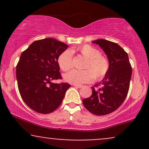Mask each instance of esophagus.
Returning <instances> with one entry per match:
<instances>
[{
    "mask_svg": "<svg viewBox=\"0 0 149 149\" xmlns=\"http://www.w3.org/2000/svg\"><path fill=\"white\" fill-rule=\"evenodd\" d=\"M73 86L76 87V88H81L82 87H83V85H75V84H73Z\"/></svg>",
    "mask_w": 149,
    "mask_h": 149,
    "instance_id": "esophagus-1",
    "label": "esophagus"
}]
</instances>
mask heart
<instances>
[{"mask_svg":"<svg viewBox=\"0 0 149 149\" xmlns=\"http://www.w3.org/2000/svg\"><path fill=\"white\" fill-rule=\"evenodd\" d=\"M78 52L86 59L83 66L85 70H73L65 76V80L75 85H80L95 80H102L107 74L109 69L108 59L101 55L100 50L90 45H84L72 50H65L59 54L57 61L60 69L69 71L73 68L72 53Z\"/></svg>","mask_w":149,"mask_h":149,"instance_id":"heart-1","label":"heart"}]
</instances>
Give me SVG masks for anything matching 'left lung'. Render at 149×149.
Here are the masks:
<instances>
[{"label":"left lung","instance_id":"obj_1","mask_svg":"<svg viewBox=\"0 0 149 149\" xmlns=\"http://www.w3.org/2000/svg\"><path fill=\"white\" fill-rule=\"evenodd\" d=\"M92 42L106 53L109 69L104 79L92 88V95L84 99L83 104L92 113L104 116L115 111L123 103L129 91L132 70L127 53L117 43L104 39Z\"/></svg>","mask_w":149,"mask_h":149}]
</instances>
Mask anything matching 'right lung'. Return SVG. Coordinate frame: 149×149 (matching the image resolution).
I'll list each match as a JSON object with an SVG mask.
<instances>
[{
    "label": "right lung",
    "instance_id": "right-lung-1",
    "mask_svg": "<svg viewBox=\"0 0 149 149\" xmlns=\"http://www.w3.org/2000/svg\"><path fill=\"white\" fill-rule=\"evenodd\" d=\"M68 45L54 38L36 40L22 52L16 67L19 91L22 100L30 109L47 114L60 106L67 83H53L61 79L58 57Z\"/></svg>",
    "mask_w": 149,
    "mask_h": 149
}]
</instances>
